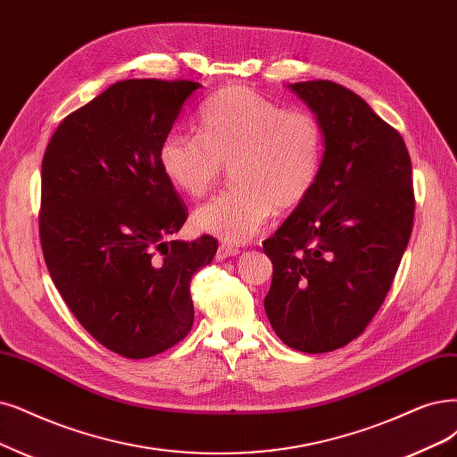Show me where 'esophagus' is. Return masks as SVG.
Here are the masks:
<instances>
[{"instance_id":"obj_1","label":"esophagus","mask_w":457,"mask_h":457,"mask_svg":"<svg viewBox=\"0 0 457 457\" xmlns=\"http://www.w3.org/2000/svg\"><path fill=\"white\" fill-rule=\"evenodd\" d=\"M239 248L237 246H229V245H220L216 250V260H226L229 256H237L239 254Z\"/></svg>"}]
</instances>
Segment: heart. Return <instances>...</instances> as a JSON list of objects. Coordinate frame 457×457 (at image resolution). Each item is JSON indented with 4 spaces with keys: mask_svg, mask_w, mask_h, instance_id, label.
Here are the masks:
<instances>
[{
    "mask_svg": "<svg viewBox=\"0 0 457 457\" xmlns=\"http://www.w3.org/2000/svg\"><path fill=\"white\" fill-rule=\"evenodd\" d=\"M326 133L316 114L286 109L273 99L228 87L197 114V135L163 137L158 162L163 177L186 197H203L229 167L235 188L195 209V229L228 245H245L273 211H292L320 179Z\"/></svg>",
    "mask_w": 457,
    "mask_h": 457,
    "instance_id": "1",
    "label": "heart"
}]
</instances>
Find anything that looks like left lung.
Segmentation results:
<instances>
[{
  "instance_id": "1",
  "label": "left lung",
  "mask_w": 457,
  "mask_h": 457,
  "mask_svg": "<svg viewBox=\"0 0 457 457\" xmlns=\"http://www.w3.org/2000/svg\"><path fill=\"white\" fill-rule=\"evenodd\" d=\"M290 90L322 122L326 154L312 194L263 241V305L284 345L322 353L361 335L392 288L412 233V165L399 131L358 94L331 80Z\"/></svg>"
}]
</instances>
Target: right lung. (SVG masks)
Listing matches in <instances>:
<instances>
[{"label":"right lung","instance_id":"add662e5","mask_svg":"<svg viewBox=\"0 0 457 457\" xmlns=\"http://www.w3.org/2000/svg\"><path fill=\"white\" fill-rule=\"evenodd\" d=\"M192 80L114 82L65 116L41 165L39 235L65 305L94 339L129 360L182 341L194 324L192 277L218 241H177L188 209L158 152Z\"/></svg>","mask_w":457,"mask_h":457}]
</instances>
